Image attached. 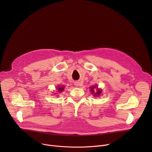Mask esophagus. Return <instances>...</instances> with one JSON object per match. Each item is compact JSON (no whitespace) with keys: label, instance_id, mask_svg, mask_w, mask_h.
<instances>
[{"label":"esophagus","instance_id":"34e87169","mask_svg":"<svg viewBox=\"0 0 152 152\" xmlns=\"http://www.w3.org/2000/svg\"><path fill=\"white\" fill-rule=\"evenodd\" d=\"M75 85H76V86L79 85V82H76L75 83Z\"/></svg>","mask_w":152,"mask_h":152}]
</instances>
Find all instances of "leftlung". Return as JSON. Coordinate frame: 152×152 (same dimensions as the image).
<instances>
[{"label":"left lung","mask_w":152,"mask_h":152,"mask_svg":"<svg viewBox=\"0 0 152 152\" xmlns=\"http://www.w3.org/2000/svg\"><path fill=\"white\" fill-rule=\"evenodd\" d=\"M96 88L95 86H93V87H91V91H92V93H94V88ZM101 92H102V91H100V90H97V92L96 93V94H94V96H99V95L100 94Z\"/></svg>","instance_id":"left-lung-1"}]
</instances>
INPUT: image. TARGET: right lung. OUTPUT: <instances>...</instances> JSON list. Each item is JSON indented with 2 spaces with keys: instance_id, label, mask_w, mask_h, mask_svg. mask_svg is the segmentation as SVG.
Here are the masks:
<instances>
[{
  "instance_id": "add662e5",
  "label": "right lung",
  "mask_w": 152,
  "mask_h": 152,
  "mask_svg": "<svg viewBox=\"0 0 152 152\" xmlns=\"http://www.w3.org/2000/svg\"><path fill=\"white\" fill-rule=\"evenodd\" d=\"M64 88H65V87H63V86H61V87H59V86H58V91H59V92H61L62 91L64 90Z\"/></svg>"
}]
</instances>
